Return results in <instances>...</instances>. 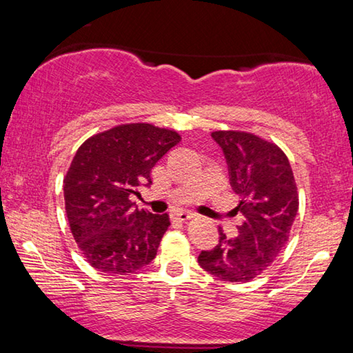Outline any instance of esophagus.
Wrapping results in <instances>:
<instances>
[{
	"mask_svg": "<svg viewBox=\"0 0 353 353\" xmlns=\"http://www.w3.org/2000/svg\"><path fill=\"white\" fill-rule=\"evenodd\" d=\"M171 219H179V221H188L191 218H194L196 214L191 212H171Z\"/></svg>",
	"mask_w": 353,
	"mask_h": 353,
	"instance_id": "1",
	"label": "esophagus"
}]
</instances>
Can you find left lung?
<instances>
[{"label": "left lung", "instance_id": "left-lung-1", "mask_svg": "<svg viewBox=\"0 0 353 353\" xmlns=\"http://www.w3.org/2000/svg\"><path fill=\"white\" fill-rule=\"evenodd\" d=\"M223 149L232 190L240 196L238 236L227 238L219 227V244L202 250V270L225 282H249L277 259L288 243L299 208V194L285 152L271 141L241 130H214Z\"/></svg>", "mask_w": 353, "mask_h": 353}]
</instances>
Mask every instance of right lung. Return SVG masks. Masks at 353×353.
<instances>
[{
	"label": "right lung",
	"instance_id": "add662e5",
	"mask_svg": "<svg viewBox=\"0 0 353 353\" xmlns=\"http://www.w3.org/2000/svg\"><path fill=\"white\" fill-rule=\"evenodd\" d=\"M179 141L176 130L130 123L77 149L63 179L65 210L82 255L98 271L124 276L155 259L170 216L139 210L132 198L152 183L154 165Z\"/></svg>",
	"mask_w": 353,
	"mask_h": 353
}]
</instances>
